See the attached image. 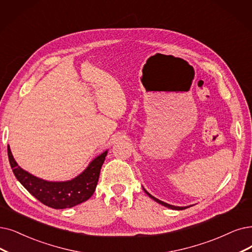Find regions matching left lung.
Listing matches in <instances>:
<instances>
[{
	"label": "left lung",
	"instance_id": "left-lung-1",
	"mask_svg": "<svg viewBox=\"0 0 252 252\" xmlns=\"http://www.w3.org/2000/svg\"><path fill=\"white\" fill-rule=\"evenodd\" d=\"M145 190V189H144ZM145 192L151 197V198H153L154 200H156L157 203H159L160 205H162V206H164V207H167V208H170V209H173V210H184V209H186V208H189V207H176V206H173V205H169V204H166V203H164V202H161V200H159L158 198H156V197H154L153 195H151L148 191H146L145 190Z\"/></svg>",
	"mask_w": 252,
	"mask_h": 252
}]
</instances>
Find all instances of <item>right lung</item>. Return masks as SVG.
I'll list each match as a JSON object with an SVG mask.
<instances>
[{
	"mask_svg": "<svg viewBox=\"0 0 252 252\" xmlns=\"http://www.w3.org/2000/svg\"><path fill=\"white\" fill-rule=\"evenodd\" d=\"M8 158L13 174L21 184L39 202L54 209L71 208L86 202L96 189L100 169L105 160L107 151L96 157L79 176L66 182H48L29 174L19 167L8 146Z\"/></svg>",
	"mask_w": 252,
	"mask_h": 252,
	"instance_id": "obj_1",
	"label": "right lung"
}]
</instances>
